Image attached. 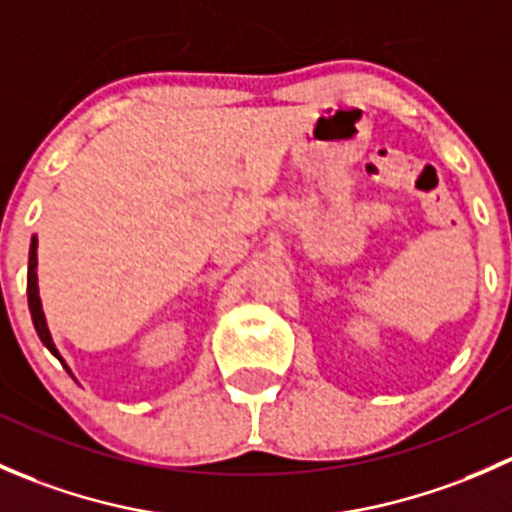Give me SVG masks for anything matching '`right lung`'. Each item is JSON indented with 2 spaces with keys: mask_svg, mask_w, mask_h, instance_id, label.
<instances>
[{
  "mask_svg": "<svg viewBox=\"0 0 512 512\" xmlns=\"http://www.w3.org/2000/svg\"><path fill=\"white\" fill-rule=\"evenodd\" d=\"M27 294H29V312H32V322L39 339L44 342V347L49 349L51 354L59 356L56 352L54 342H51L49 327H46L44 312H41V299H39V287H36V237H32V250H29V277H27ZM61 359V356H59Z\"/></svg>",
  "mask_w": 512,
  "mask_h": 512,
  "instance_id": "1",
  "label": "right lung"
}]
</instances>
